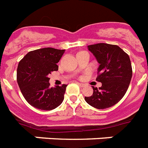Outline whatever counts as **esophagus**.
Here are the masks:
<instances>
[{"label":"esophagus","mask_w":148,"mask_h":148,"mask_svg":"<svg viewBox=\"0 0 148 148\" xmlns=\"http://www.w3.org/2000/svg\"><path fill=\"white\" fill-rule=\"evenodd\" d=\"M77 84L80 86V87H84V86H85V84H83V83H79V82H77Z\"/></svg>","instance_id":"34e87169"}]
</instances>
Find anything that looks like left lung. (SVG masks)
<instances>
[{"mask_svg":"<svg viewBox=\"0 0 148 148\" xmlns=\"http://www.w3.org/2000/svg\"><path fill=\"white\" fill-rule=\"evenodd\" d=\"M88 48L99 63L96 81L101 82V86H93L92 95L85 97V100L98 109L112 107L124 97L131 82L129 56L117 45L101 42L89 45Z\"/></svg>","mask_w":148,"mask_h":148,"instance_id":"left-lung-1","label":"left lung"}]
</instances>
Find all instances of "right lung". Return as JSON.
Segmentation results:
<instances>
[{
    "instance_id": "add662e5",
    "label": "right lung",
    "mask_w": 148,
    "mask_h": 148,
    "mask_svg": "<svg viewBox=\"0 0 148 148\" xmlns=\"http://www.w3.org/2000/svg\"><path fill=\"white\" fill-rule=\"evenodd\" d=\"M65 49L47 47L29 52L19 62L17 83L26 101L36 108L50 111L60 106L67 85L49 87V74L57 71Z\"/></svg>"
}]
</instances>
